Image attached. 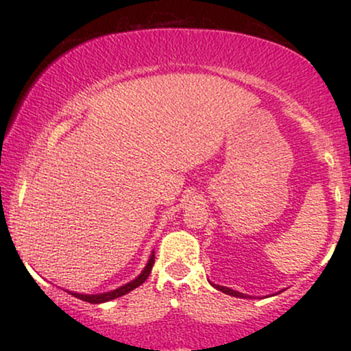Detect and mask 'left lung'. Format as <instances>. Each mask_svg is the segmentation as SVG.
Wrapping results in <instances>:
<instances>
[{
	"instance_id": "8db88e82",
	"label": "left lung",
	"mask_w": 351,
	"mask_h": 351,
	"mask_svg": "<svg viewBox=\"0 0 351 351\" xmlns=\"http://www.w3.org/2000/svg\"><path fill=\"white\" fill-rule=\"evenodd\" d=\"M211 285H213V287H215V289H217V291H221V292L228 293V295H232V297H239V299H252V297L245 295V293H243V292L232 291V289H229V287H223V285H217V284H211Z\"/></svg>"
}]
</instances>
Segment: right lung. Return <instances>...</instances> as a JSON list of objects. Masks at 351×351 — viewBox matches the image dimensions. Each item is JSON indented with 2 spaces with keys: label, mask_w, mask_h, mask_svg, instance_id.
I'll list each match as a JSON object with an SVG mask.
<instances>
[{
  "label": "right lung",
  "mask_w": 351,
  "mask_h": 351,
  "mask_svg": "<svg viewBox=\"0 0 351 351\" xmlns=\"http://www.w3.org/2000/svg\"><path fill=\"white\" fill-rule=\"evenodd\" d=\"M153 264H155V254L152 252L150 259H148V263H147V265H145L143 271L140 272L134 280H130V282H127V284L120 285V287L115 289V291L102 292V293H77V292H69V291H66V292H69L71 295L77 297V299H80V300L88 302V304H104V302L119 299V297H122V295H125V293L134 291V289L138 287V285H142L143 282L148 279V276H150V272H152Z\"/></svg>",
  "instance_id": "right-lung-1"
}]
</instances>
